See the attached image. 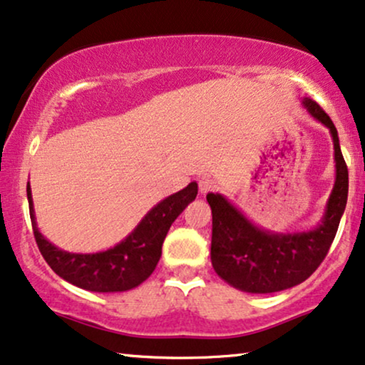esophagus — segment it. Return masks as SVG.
Wrapping results in <instances>:
<instances>
[{"mask_svg":"<svg viewBox=\"0 0 365 365\" xmlns=\"http://www.w3.org/2000/svg\"><path fill=\"white\" fill-rule=\"evenodd\" d=\"M215 188H217V182L208 177H203L200 178V182H198V190H200V193H203V195L208 192H213Z\"/></svg>","mask_w":365,"mask_h":365,"instance_id":"esophagus-1","label":"esophagus"}]
</instances>
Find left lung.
Masks as SVG:
<instances>
[{
    "mask_svg": "<svg viewBox=\"0 0 365 365\" xmlns=\"http://www.w3.org/2000/svg\"><path fill=\"white\" fill-rule=\"evenodd\" d=\"M302 103L327 126L334 142L335 183L317 227L297 233L267 232L247 220L220 193L207 195L212 208V265L227 284L244 292H280L309 279L327 255L346 210L349 172L337 128L314 100L304 98Z\"/></svg>",
    "mask_w": 365,
    "mask_h": 365,
    "instance_id": "1",
    "label": "left lung"
}]
</instances>
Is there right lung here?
Instances as JSON below:
<instances>
[{
  "label": "right lung",
  "instance_id": "obj_1",
  "mask_svg": "<svg viewBox=\"0 0 365 365\" xmlns=\"http://www.w3.org/2000/svg\"><path fill=\"white\" fill-rule=\"evenodd\" d=\"M197 193L198 185L192 182L183 190L167 197L113 249L96 254H70L48 242L38 230L30 182L26 185L33 233L43 259L61 279L91 292H125L147 280L158 264L170 227L188 203L195 200Z\"/></svg>",
  "mask_w": 365,
  "mask_h": 365
}]
</instances>
